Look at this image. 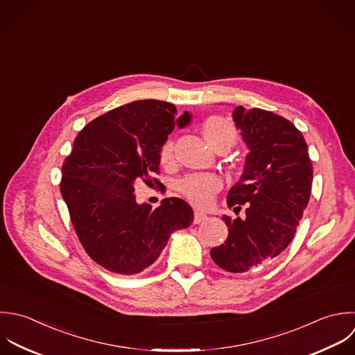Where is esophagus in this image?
<instances>
[{
    "label": "esophagus",
    "mask_w": 355,
    "mask_h": 355,
    "mask_svg": "<svg viewBox=\"0 0 355 355\" xmlns=\"http://www.w3.org/2000/svg\"><path fill=\"white\" fill-rule=\"evenodd\" d=\"M206 220H207V216H206L205 213H202V211H199V210L195 211V216H193V223H195V224H200V223H203V221H206Z\"/></svg>",
    "instance_id": "34e87169"
}]
</instances>
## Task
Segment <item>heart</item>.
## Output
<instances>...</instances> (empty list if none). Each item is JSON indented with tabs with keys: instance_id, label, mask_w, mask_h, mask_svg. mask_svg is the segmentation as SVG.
Wrapping results in <instances>:
<instances>
[{
	"instance_id": "1",
	"label": "heart",
	"mask_w": 355,
	"mask_h": 355,
	"mask_svg": "<svg viewBox=\"0 0 355 355\" xmlns=\"http://www.w3.org/2000/svg\"><path fill=\"white\" fill-rule=\"evenodd\" d=\"M202 135L213 149L221 145L230 149L238 138L235 125L221 116H210L206 119L202 124ZM159 160L164 167L174 162L173 139H167L162 145ZM177 189L193 206L209 207L213 203L214 195L221 189V181L214 174H191L177 184Z\"/></svg>"
}]
</instances>
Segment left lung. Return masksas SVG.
I'll return each mask as SVG.
<instances>
[{
	"mask_svg": "<svg viewBox=\"0 0 355 355\" xmlns=\"http://www.w3.org/2000/svg\"><path fill=\"white\" fill-rule=\"evenodd\" d=\"M232 117L250 152L227 205L235 213L245 205L246 217H223L228 238L210 256L220 268L238 274L271 261L291 245L310 200L313 164L303 134L285 117L243 106Z\"/></svg>",
	"mask_w": 355,
	"mask_h": 355,
	"instance_id": "obj_1",
	"label": "left lung"
}]
</instances>
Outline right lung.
<instances>
[{
    "label": "right lung",
    "instance_id": "add662e5",
    "mask_svg": "<svg viewBox=\"0 0 355 355\" xmlns=\"http://www.w3.org/2000/svg\"><path fill=\"white\" fill-rule=\"evenodd\" d=\"M173 103L134 101L89 121L76 137L62 166L60 193L87 254L101 267L134 275L152 266L168 238L188 228L193 210L178 198H166L152 210L137 203L135 184L162 185L159 152L175 124L185 127L191 113L175 116Z\"/></svg>",
    "mask_w": 355,
    "mask_h": 355
}]
</instances>
